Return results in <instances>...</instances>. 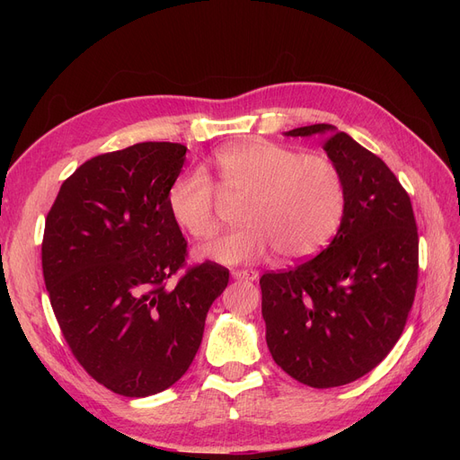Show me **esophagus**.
Here are the masks:
<instances>
[{
  "label": "esophagus",
  "instance_id": "1",
  "mask_svg": "<svg viewBox=\"0 0 460 460\" xmlns=\"http://www.w3.org/2000/svg\"><path fill=\"white\" fill-rule=\"evenodd\" d=\"M232 278H235V280H249L253 282L259 278V272L253 270V269H247V270H232Z\"/></svg>",
  "mask_w": 460,
  "mask_h": 460
}]
</instances>
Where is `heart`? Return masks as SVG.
<instances>
[{
	"instance_id": "b5f03b06",
	"label": "heart",
	"mask_w": 460,
	"mask_h": 460,
	"mask_svg": "<svg viewBox=\"0 0 460 460\" xmlns=\"http://www.w3.org/2000/svg\"><path fill=\"white\" fill-rule=\"evenodd\" d=\"M215 171L226 198H243L245 225L199 247L222 264L253 262L272 253L296 261L318 253L336 234L343 208V178L328 155H301L269 140H247L217 151ZM166 207L191 238L205 240L218 226V193L203 169L180 172L166 191Z\"/></svg>"
}]
</instances>
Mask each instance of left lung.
Wrapping results in <instances>:
<instances>
[{"instance_id": "left-lung-1", "label": "left lung", "mask_w": 460, "mask_h": 460, "mask_svg": "<svg viewBox=\"0 0 460 460\" xmlns=\"http://www.w3.org/2000/svg\"><path fill=\"white\" fill-rule=\"evenodd\" d=\"M324 136L345 208L314 259L261 276L262 318L274 363L311 387H338L394 349L419 282V232L409 193L387 164L332 124L286 136Z\"/></svg>"}]
</instances>
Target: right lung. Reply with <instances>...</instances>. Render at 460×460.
Returning <instances> with one entry per match:
<instances>
[{
    "instance_id": "obj_1",
    "label": "right lung",
    "mask_w": 460,
    "mask_h": 460,
    "mask_svg": "<svg viewBox=\"0 0 460 460\" xmlns=\"http://www.w3.org/2000/svg\"><path fill=\"white\" fill-rule=\"evenodd\" d=\"M186 146L144 142L97 155L51 205L41 269L73 355L95 382L147 397L178 382L196 357L228 269H184L188 243L166 207Z\"/></svg>"
}]
</instances>
